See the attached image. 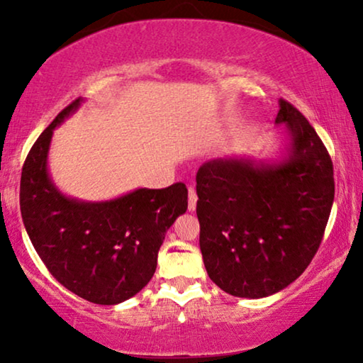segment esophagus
I'll use <instances>...</instances> for the list:
<instances>
[{
    "label": "esophagus",
    "mask_w": 363,
    "mask_h": 363,
    "mask_svg": "<svg viewBox=\"0 0 363 363\" xmlns=\"http://www.w3.org/2000/svg\"><path fill=\"white\" fill-rule=\"evenodd\" d=\"M196 201H198L196 190H195V188H190V190H188V210L195 211L196 210Z\"/></svg>",
    "instance_id": "obj_1"
}]
</instances>
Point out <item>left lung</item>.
Wrapping results in <instances>:
<instances>
[{
  "label": "left lung",
  "mask_w": 363,
  "mask_h": 363,
  "mask_svg": "<svg viewBox=\"0 0 363 363\" xmlns=\"http://www.w3.org/2000/svg\"><path fill=\"white\" fill-rule=\"evenodd\" d=\"M277 160L221 157L196 173L206 272L235 297L261 299L294 282L319 250L334 203V168L314 127L279 101Z\"/></svg>",
  "instance_id": "8db88e82"
}]
</instances>
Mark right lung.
I'll list each match as a JSON object with an SVG mask.
<instances>
[{
  "instance_id": "obj_1",
  "label": "right lung",
  "mask_w": 363,
  "mask_h": 363,
  "mask_svg": "<svg viewBox=\"0 0 363 363\" xmlns=\"http://www.w3.org/2000/svg\"><path fill=\"white\" fill-rule=\"evenodd\" d=\"M79 97L54 118L29 150L19 205L24 228L49 272L94 304L130 299L152 279L165 235L188 208L183 183L137 188L106 201L64 195L48 167L54 128L81 107Z\"/></svg>"
}]
</instances>
